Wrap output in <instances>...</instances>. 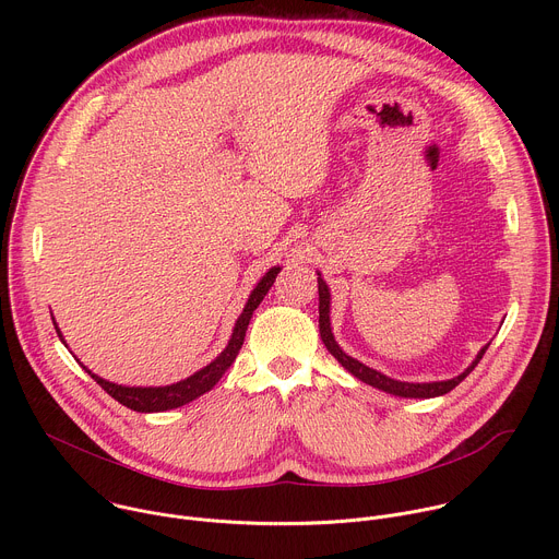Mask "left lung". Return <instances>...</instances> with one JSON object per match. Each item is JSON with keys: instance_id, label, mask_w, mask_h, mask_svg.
Here are the masks:
<instances>
[{"instance_id": "left-lung-1", "label": "left lung", "mask_w": 559, "mask_h": 559, "mask_svg": "<svg viewBox=\"0 0 559 559\" xmlns=\"http://www.w3.org/2000/svg\"><path fill=\"white\" fill-rule=\"evenodd\" d=\"M318 328H321V338L325 343V347L330 349V354L349 371L354 373L358 380L376 386V389H382L386 393H393V395H401V397H436V395H444L449 393L451 389H455L473 369L475 365L483 360L485 352L489 349L483 347L480 354H477V358L471 362V367H466V371H462L460 376L451 378V380H442V382H401V380H393L362 362H358L356 358L347 356L334 341V334H332V325H330V289L325 285V281L321 278V274H318Z\"/></svg>"}]
</instances>
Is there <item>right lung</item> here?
I'll return each instance as SVG.
<instances>
[{
  "label": "right lung",
  "instance_id": "1",
  "mask_svg": "<svg viewBox=\"0 0 559 559\" xmlns=\"http://www.w3.org/2000/svg\"><path fill=\"white\" fill-rule=\"evenodd\" d=\"M278 272H281V267H272L261 278V283L254 287L243 313L238 316L236 328L231 332V338H229L227 347L221 352V356L216 360H212L207 367H203L201 371H197L194 376L186 378V380H181L177 384H168V386H121V384H115V382H108V380L95 376L93 371H88V367H84V369L91 373V378H95V382L106 393H110L115 397L117 403H121L123 407H128L132 412L154 414V412H168V409L183 407V405L192 403L194 397L210 391L221 380V376L229 369V365L234 362L238 352H241V345L246 341V332H248V325H250V318H252L254 309L261 305V300L265 298V294L274 285ZM55 330L59 334V328H55ZM59 338H61V334H59Z\"/></svg>",
  "mask_w": 559,
  "mask_h": 559
}]
</instances>
